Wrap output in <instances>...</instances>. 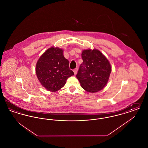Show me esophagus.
<instances>
[{
  "mask_svg": "<svg viewBox=\"0 0 148 148\" xmlns=\"http://www.w3.org/2000/svg\"><path fill=\"white\" fill-rule=\"evenodd\" d=\"M74 71V74L75 75H76L77 74V68H76V69H75L74 71Z\"/></svg>",
  "mask_w": 148,
  "mask_h": 148,
  "instance_id": "obj_1",
  "label": "esophagus"
}]
</instances>
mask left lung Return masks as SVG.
I'll return each mask as SVG.
<instances>
[{
	"mask_svg": "<svg viewBox=\"0 0 148 148\" xmlns=\"http://www.w3.org/2000/svg\"><path fill=\"white\" fill-rule=\"evenodd\" d=\"M82 57L83 62L77 74L82 87L89 92L102 90L108 83L112 71L108 59L96 49L83 50Z\"/></svg>",
	"mask_w": 148,
	"mask_h": 148,
	"instance_id": "8db88e82",
	"label": "left lung"
}]
</instances>
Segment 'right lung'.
<instances>
[{
  "label": "right lung",
  "instance_id": "1",
  "mask_svg": "<svg viewBox=\"0 0 148 148\" xmlns=\"http://www.w3.org/2000/svg\"><path fill=\"white\" fill-rule=\"evenodd\" d=\"M63 50L52 47L47 50L37 61L35 73L40 83L48 91L55 92L65 84L74 72L70 70L69 61L64 58Z\"/></svg>",
  "mask_w": 148,
  "mask_h": 148
}]
</instances>
